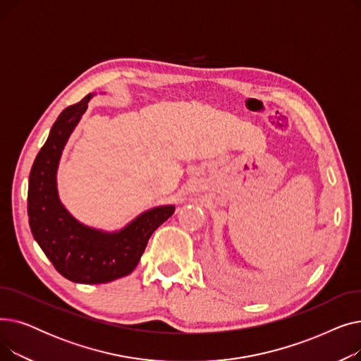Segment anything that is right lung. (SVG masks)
Here are the masks:
<instances>
[{"label":"right lung","instance_id":"add662e5","mask_svg":"<svg viewBox=\"0 0 361 361\" xmlns=\"http://www.w3.org/2000/svg\"><path fill=\"white\" fill-rule=\"evenodd\" d=\"M93 97L66 108L36 155L29 176L27 215L33 238L64 278L78 283H105L133 272L158 228L174 214V204L142 212L118 231L92 228L75 219L61 203L56 171L64 146Z\"/></svg>","mask_w":361,"mask_h":361}]
</instances>
